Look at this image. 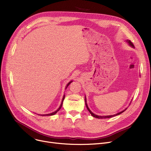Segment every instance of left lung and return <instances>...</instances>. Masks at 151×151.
Masks as SVG:
<instances>
[{
	"label": "left lung",
	"mask_w": 151,
	"mask_h": 151,
	"mask_svg": "<svg viewBox=\"0 0 151 151\" xmlns=\"http://www.w3.org/2000/svg\"><path fill=\"white\" fill-rule=\"evenodd\" d=\"M127 42H128V43L131 46H132V47H134V45H133V43H132V42L130 41V40H127ZM85 103H86V108H87V109H88V110L89 111V113L91 114V115L93 116V117H96V118H98V119H106V118H109V117H113V116H117V115H119V114H121V113H122L124 111H125L127 109V108L125 109H124V111H121V112H120V113H117V114H114V115H111V116H98V115H96V114H93L91 111L89 109V108H88V105H87V103H86V97H85Z\"/></svg>",
	"instance_id": "1"
}]
</instances>
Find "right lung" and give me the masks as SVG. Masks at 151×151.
<instances>
[{
    "label": "right lung",
    "instance_id": "obj_1",
    "mask_svg": "<svg viewBox=\"0 0 151 151\" xmlns=\"http://www.w3.org/2000/svg\"><path fill=\"white\" fill-rule=\"evenodd\" d=\"M71 82H72V81H71L70 82H69V83L67 84V86H66V88H65V89H67V87L69 86V84H70ZM64 98H65V95H64V96H63V99H62V103H61V105H60V106H59V108L56 111H54V112H53V113H50V114H43V115H41V116H52V115H54L55 114H56V113L59 111L60 110V109L61 108V107H62V104H63V100H64Z\"/></svg>",
    "mask_w": 151,
    "mask_h": 151
}]
</instances>
